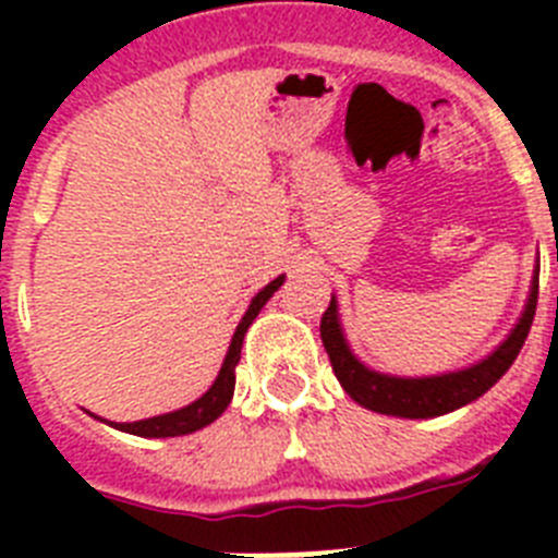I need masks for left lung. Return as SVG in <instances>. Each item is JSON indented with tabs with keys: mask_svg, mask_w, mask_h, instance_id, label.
<instances>
[{
	"mask_svg": "<svg viewBox=\"0 0 558 558\" xmlns=\"http://www.w3.org/2000/svg\"><path fill=\"white\" fill-rule=\"evenodd\" d=\"M536 295H539V268L534 270L529 302H525V310L517 318L514 329L506 335V340L495 352H489L472 366L458 368V372L427 374V377H397V374H383L368 368L349 347L335 295L322 318V340L329 354V363H332L335 377L357 405L399 418L445 416V413L475 402L477 397H483L495 386L502 374L509 372L522 343L529 338L531 324H534Z\"/></svg>",
	"mask_w": 558,
	"mask_h": 558,
	"instance_id": "1",
	"label": "left lung"
}]
</instances>
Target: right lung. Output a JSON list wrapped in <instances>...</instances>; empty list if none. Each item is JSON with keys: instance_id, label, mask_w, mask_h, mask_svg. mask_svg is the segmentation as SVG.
<instances>
[{"instance_id": "right-lung-1", "label": "right lung", "mask_w": 558, "mask_h": 558, "mask_svg": "<svg viewBox=\"0 0 558 558\" xmlns=\"http://www.w3.org/2000/svg\"><path fill=\"white\" fill-rule=\"evenodd\" d=\"M284 284V276H276L274 282L265 284L259 293L251 299L248 310L245 315L240 318L234 329V338L229 343V352L223 357V366H220L218 377L215 383L209 386V391L204 397H198L195 402H190L186 408H179V411H170V413H161V416H150V418H140V422H108V418L95 416V413H88V416L100 418L106 422L108 427L113 430H122V433H131V436H142V438H172V436H190V433L201 430V427L211 425L220 413L229 408L231 397H234V368L240 363V352H243V338L248 332V327L254 324V318L259 315V310L268 304L270 295Z\"/></svg>"}]
</instances>
